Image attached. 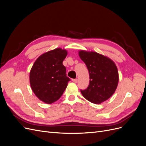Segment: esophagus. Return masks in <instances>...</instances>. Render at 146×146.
Wrapping results in <instances>:
<instances>
[{"label": "esophagus", "mask_w": 146, "mask_h": 146, "mask_svg": "<svg viewBox=\"0 0 146 146\" xmlns=\"http://www.w3.org/2000/svg\"><path fill=\"white\" fill-rule=\"evenodd\" d=\"M72 82H74V83H77V79L76 78V79H72Z\"/></svg>", "instance_id": "obj_1"}]
</instances>
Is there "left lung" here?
<instances>
[{"mask_svg": "<svg viewBox=\"0 0 146 146\" xmlns=\"http://www.w3.org/2000/svg\"><path fill=\"white\" fill-rule=\"evenodd\" d=\"M78 55L86 66L90 79L86 89L80 90L83 96L91 103L104 102L114 93L118 85L116 64L108 57L96 52L82 50Z\"/></svg>", "mask_w": 146, "mask_h": 146, "instance_id": "left-lung-1", "label": "left lung"}]
</instances>
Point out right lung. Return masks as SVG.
Here are the masks:
<instances>
[{"label":"right lung","mask_w":146,"mask_h":146,"mask_svg":"<svg viewBox=\"0 0 146 146\" xmlns=\"http://www.w3.org/2000/svg\"><path fill=\"white\" fill-rule=\"evenodd\" d=\"M68 51L61 48L39 56L30 72V84L34 94L41 101L50 104L62 96L70 78L66 76L63 61Z\"/></svg>","instance_id":"obj_1"}]
</instances>
